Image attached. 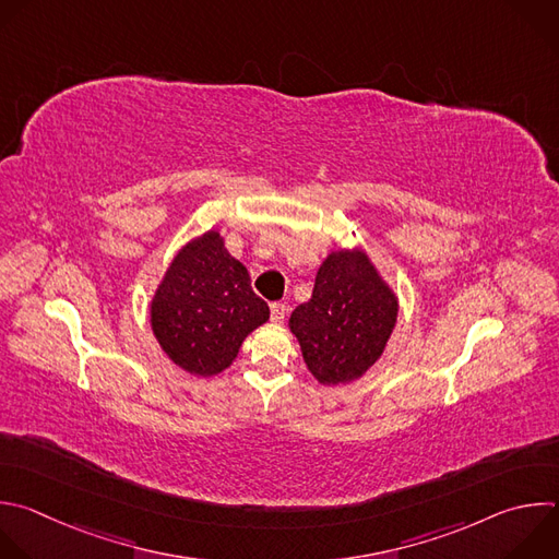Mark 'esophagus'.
Segmentation results:
<instances>
[{
  "instance_id": "obj_1",
  "label": "esophagus",
  "mask_w": 559,
  "mask_h": 559,
  "mask_svg": "<svg viewBox=\"0 0 559 559\" xmlns=\"http://www.w3.org/2000/svg\"><path fill=\"white\" fill-rule=\"evenodd\" d=\"M270 311H272V322H276V324H281L285 320V316H287V307L283 302H274L270 307Z\"/></svg>"
}]
</instances>
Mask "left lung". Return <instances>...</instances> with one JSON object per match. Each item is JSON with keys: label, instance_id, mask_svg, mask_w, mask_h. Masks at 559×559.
<instances>
[{"label": "left lung", "instance_id": "8db88e82", "mask_svg": "<svg viewBox=\"0 0 559 559\" xmlns=\"http://www.w3.org/2000/svg\"><path fill=\"white\" fill-rule=\"evenodd\" d=\"M400 300L361 248H340L318 267L313 294L289 318L309 373L344 386L373 366L397 324Z\"/></svg>", "mask_w": 559, "mask_h": 559}]
</instances>
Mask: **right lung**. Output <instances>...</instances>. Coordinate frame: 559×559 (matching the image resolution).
<instances>
[{
	"instance_id": "1",
	"label": "right lung",
	"mask_w": 559,
	"mask_h": 559,
	"mask_svg": "<svg viewBox=\"0 0 559 559\" xmlns=\"http://www.w3.org/2000/svg\"><path fill=\"white\" fill-rule=\"evenodd\" d=\"M151 331L183 373L215 378L239 355L243 340L270 320L250 274L209 230L177 250L148 305Z\"/></svg>"
}]
</instances>
